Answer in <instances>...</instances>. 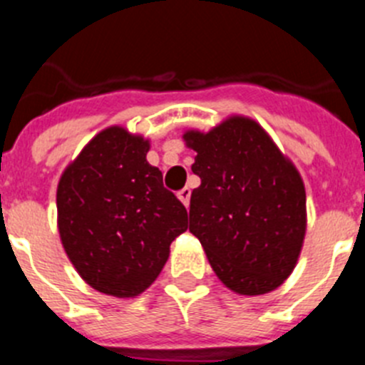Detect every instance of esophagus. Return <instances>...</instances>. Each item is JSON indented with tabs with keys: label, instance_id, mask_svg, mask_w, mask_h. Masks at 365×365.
<instances>
[{
	"label": "esophagus",
	"instance_id": "esophagus-1",
	"mask_svg": "<svg viewBox=\"0 0 365 365\" xmlns=\"http://www.w3.org/2000/svg\"><path fill=\"white\" fill-rule=\"evenodd\" d=\"M190 195H192V190L190 188H182V190H179V193H177V197L182 201V205L185 206L190 205Z\"/></svg>",
	"mask_w": 365,
	"mask_h": 365
}]
</instances>
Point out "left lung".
Masks as SVG:
<instances>
[{
  "label": "left lung",
  "mask_w": 365,
  "mask_h": 365,
  "mask_svg": "<svg viewBox=\"0 0 365 365\" xmlns=\"http://www.w3.org/2000/svg\"><path fill=\"white\" fill-rule=\"evenodd\" d=\"M190 232L212 269L237 294L278 289L294 269L305 237V188L298 170L250 118L232 117L208 133L188 131Z\"/></svg>",
  "instance_id": "1"
}]
</instances>
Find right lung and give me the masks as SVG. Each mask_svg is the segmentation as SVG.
<instances>
[{"label": "right lung", "instance_id": "obj_1", "mask_svg": "<svg viewBox=\"0 0 365 365\" xmlns=\"http://www.w3.org/2000/svg\"><path fill=\"white\" fill-rule=\"evenodd\" d=\"M148 150L143 137L108 128L58 182V230L71 263L93 289L117 298L146 291L188 228L185 205L164 188Z\"/></svg>", "mask_w": 365, "mask_h": 365}]
</instances>
